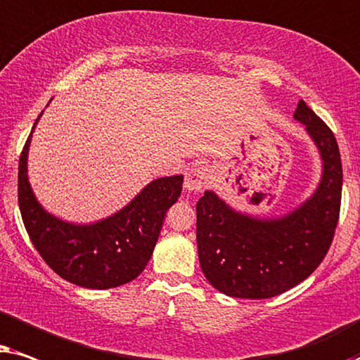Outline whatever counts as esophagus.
I'll list each match as a JSON object with an SVG mask.
<instances>
[{
    "label": "esophagus",
    "mask_w": 360,
    "mask_h": 360,
    "mask_svg": "<svg viewBox=\"0 0 360 360\" xmlns=\"http://www.w3.org/2000/svg\"><path fill=\"white\" fill-rule=\"evenodd\" d=\"M210 179V169L204 165L191 166L186 172L184 189L186 193H193V191H200Z\"/></svg>",
    "instance_id": "1"
}]
</instances>
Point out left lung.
Listing matches in <instances>:
<instances>
[{"mask_svg": "<svg viewBox=\"0 0 360 360\" xmlns=\"http://www.w3.org/2000/svg\"><path fill=\"white\" fill-rule=\"evenodd\" d=\"M318 148L323 172L311 198L280 217L232 209L205 191L198 212V252L204 276L232 298L265 300L306 280L328 253L339 220L342 165L329 127L300 100L293 115Z\"/></svg>", "mask_w": 360, "mask_h": 360, "instance_id": "obj_1", "label": "left lung"}]
</instances>
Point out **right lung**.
I'll return each mask as SVG.
<instances>
[{
  "label": "right lung",
  "instance_id": "right-lung-1",
  "mask_svg": "<svg viewBox=\"0 0 360 360\" xmlns=\"http://www.w3.org/2000/svg\"><path fill=\"white\" fill-rule=\"evenodd\" d=\"M41 117L22 148L18 172L19 210L32 245L57 275L77 286L108 290L135 280L150 262L166 210L181 195L184 177H158L107 219L67 222L42 207L27 177L31 138Z\"/></svg>",
  "mask_w": 360,
  "mask_h": 360
}]
</instances>
